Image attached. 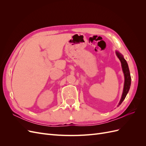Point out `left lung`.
<instances>
[{
    "label": "left lung",
    "instance_id": "1",
    "mask_svg": "<svg viewBox=\"0 0 146 146\" xmlns=\"http://www.w3.org/2000/svg\"><path fill=\"white\" fill-rule=\"evenodd\" d=\"M116 55L121 62L122 70H123V74H124V77H125L124 87H123V93L122 95L121 99L118 104V106H119L122 104L123 100L125 99L128 92H129L130 90V87L131 85V76L130 74V70L129 69V66H128V64L127 63L126 60L124 59V58H123V56L120 54V53H119L118 52H116Z\"/></svg>",
    "mask_w": 146,
    "mask_h": 146
}]
</instances>
